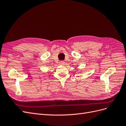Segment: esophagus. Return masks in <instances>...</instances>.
<instances>
[{"label":"esophagus","mask_w":126,"mask_h":126,"mask_svg":"<svg viewBox=\"0 0 126 126\" xmlns=\"http://www.w3.org/2000/svg\"><path fill=\"white\" fill-rule=\"evenodd\" d=\"M60 64H64V62H63V61H61V62H60Z\"/></svg>","instance_id":"34e87169"}]
</instances>
